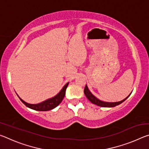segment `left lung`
Listing matches in <instances>:
<instances>
[{"label": "left lung", "instance_id": "obj_1", "mask_svg": "<svg viewBox=\"0 0 149 149\" xmlns=\"http://www.w3.org/2000/svg\"><path fill=\"white\" fill-rule=\"evenodd\" d=\"M84 93L86 97L89 99L91 102L93 104H97L99 107H116V106L119 105L121 103H122L123 101L127 99L129 97V96L127 98H125V99H123L122 101L120 102H104V101H101V100H99L98 99H97L94 95H92V93L89 91V90L88 89V87L87 85H85V87L84 89Z\"/></svg>", "mask_w": 149, "mask_h": 149}]
</instances>
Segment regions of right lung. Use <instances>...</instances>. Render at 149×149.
Instances as JSON below:
<instances>
[{"mask_svg": "<svg viewBox=\"0 0 149 149\" xmlns=\"http://www.w3.org/2000/svg\"><path fill=\"white\" fill-rule=\"evenodd\" d=\"M69 83L65 84L64 87L62 88V89L60 91V92L56 96H55L54 97L52 98V99H48L45 100L44 102H42L41 103L37 104H31L27 103L23 100L19 98V99L21 100V101L24 103V104L29 108H31L33 110H37V111H48L50 110L53 108H56L58 105H59L60 102L62 101L63 99H64L65 94V90L68 85Z\"/></svg>", "mask_w": 149, "mask_h": 149, "instance_id": "obj_1", "label": "right lung"}]
</instances>
